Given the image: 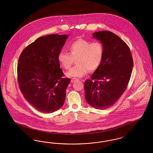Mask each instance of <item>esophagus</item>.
Here are the masks:
<instances>
[{
	"label": "esophagus",
	"mask_w": 153,
	"mask_h": 153,
	"mask_svg": "<svg viewBox=\"0 0 153 153\" xmlns=\"http://www.w3.org/2000/svg\"><path fill=\"white\" fill-rule=\"evenodd\" d=\"M76 80H77V79H74V78H73V79H71V82H75Z\"/></svg>",
	"instance_id": "34e87169"
}]
</instances>
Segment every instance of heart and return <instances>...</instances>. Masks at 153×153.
<instances>
[{"instance_id":"obj_1","label":"heart","mask_w":153,"mask_h":153,"mask_svg":"<svg viewBox=\"0 0 153 153\" xmlns=\"http://www.w3.org/2000/svg\"><path fill=\"white\" fill-rule=\"evenodd\" d=\"M70 53L60 51L58 60L65 69H69L76 59L77 65L74 66L66 75L71 77H81L88 72L89 70H96L102 63L104 49L99 41L91 42L84 39H79L69 45Z\"/></svg>"}]
</instances>
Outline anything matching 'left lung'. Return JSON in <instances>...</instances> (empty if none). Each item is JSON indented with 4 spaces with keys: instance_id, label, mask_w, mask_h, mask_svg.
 Masks as SVG:
<instances>
[{
    "instance_id": "8db88e82",
    "label": "left lung",
    "mask_w": 153,
    "mask_h": 153,
    "mask_svg": "<svg viewBox=\"0 0 153 153\" xmlns=\"http://www.w3.org/2000/svg\"><path fill=\"white\" fill-rule=\"evenodd\" d=\"M104 49L102 63L84 84L85 97L95 108L113 105L126 89L131 77L133 59L128 45L114 33L101 31L93 33Z\"/></svg>"
}]
</instances>
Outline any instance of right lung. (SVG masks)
Here are the masks:
<instances>
[{"label":"right lung","mask_w":153,"mask_h":153,"mask_svg":"<svg viewBox=\"0 0 153 153\" xmlns=\"http://www.w3.org/2000/svg\"><path fill=\"white\" fill-rule=\"evenodd\" d=\"M68 35L41 36L30 44L18 59V84L25 99L38 111L52 113L65 99L71 79L62 78L58 55Z\"/></svg>","instance_id":"add662e5"}]
</instances>
